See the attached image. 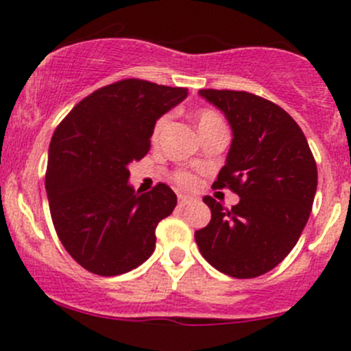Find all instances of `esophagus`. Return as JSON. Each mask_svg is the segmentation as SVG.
Instances as JSON below:
<instances>
[{"mask_svg":"<svg viewBox=\"0 0 351 351\" xmlns=\"http://www.w3.org/2000/svg\"><path fill=\"white\" fill-rule=\"evenodd\" d=\"M193 198L189 197V195H178V205L180 207H185V205L192 204Z\"/></svg>","mask_w":351,"mask_h":351,"instance_id":"1","label":"esophagus"}]
</instances>
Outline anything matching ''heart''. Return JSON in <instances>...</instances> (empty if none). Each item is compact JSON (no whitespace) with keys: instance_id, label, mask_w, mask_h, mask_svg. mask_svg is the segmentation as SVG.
I'll use <instances>...</instances> for the list:
<instances>
[{"instance_id":"b5f03b06","label":"heart","mask_w":351,"mask_h":351,"mask_svg":"<svg viewBox=\"0 0 351 351\" xmlns=\"http://www.w3.org/2000/svg\"><path fill=\"white\" fill-rule=\"evenodd\" d=\"M197 122H198V130L210 129V127L219 125V123H224V122H222L221 117H219L215 112H210V110H204V112L198 113ZM165 123H166V119H159L158 122H156V125L153 129V141L158 139L159 132L162 130ZM175 180H176V183H178L180 186H183V189H192V186L195 185V178H193L190 173H185V171L176 173Z\"/></svg>"}]
</instances>
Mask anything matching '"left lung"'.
Segmentation results:
<instances>
[{
    "label": "left lung",
    "mask_w": 351,
    "mask_h": 351,
    "mask_svg": "<svg viewBox=\"0 0 351 351\" xmlns=\"http://www.w3.org/2000/svg\"><path fill=\"white\" fill-rule=\"evenodd\" d=\"M232 130L215 189H231L229 210L212 197L210 222L195 232L202 256L222 274L253 278L277 267L299 241L313 208L317 168L306 136L278 105L231 90H200Z\"/></svg>",
    "instance_id": "1"
}]
</instances>
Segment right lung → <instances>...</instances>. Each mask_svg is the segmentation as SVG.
I'll use <instances>...</instances> for the list:
<instances>
[{"label": "right lung", "instance_id": "1", "mask_svg": "<svg viewBox=\"0 0 351 351\" xmlns=\"http://www.w3.org/2000/svg\"><path fill=\"white\" fill-rule=\"evenodd\" d=\"M186 95L123 80L81 100L56 129L45 175L52 222L67 253L91 274H127L153 254L156 228L176 195L165 183L136 192L129 165L147 154L156 120Z\"/></svg>", "mask_w": 351, "mask_h": 351}]
</instances>
